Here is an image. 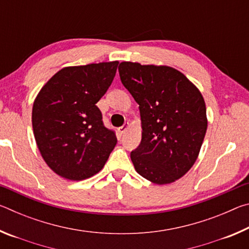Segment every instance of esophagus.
Here are the masks:
<instances>
[{"label":"esophagus","mask_w":249,"mask_h":249,"mask_svg":"<svg viewBox=\"0 0 249 249\" xmlns=\"http://www.w3.org/2000/svg\"><path fill=\"white\" fill-rule=\"evenodd\" d=\"M128 123H125L123 126H121V127L119 128V133L122 135V134H124L126 130H127V128H128Z\"/></svg>","instance_id":"esophagus-1"}]
</instances>
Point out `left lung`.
I'll use <instances>...</instances> for the list:
<instances>
[{"label": "left lung", "mask_w": 249, "mask_h": 249, "mask_svg": "<svg viewBox=\"0 0 249 249\" xmlns=\"http://www.w3.org/2000/svg\"><path fill=\"white\" fill-rule=\"evenodd\" d=\"M119 72L140 105L142 142L130 153L135 170L156 184L175 182L199 156L208 128L203 96L171 67L124 61Z\"/></svg>", "instance_id": "1"}]
</instances>
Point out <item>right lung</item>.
<instances>
[{"label":"right lung","mask_w":249,"mask_h":249,"mask_svg":"<svg viewBox=\"0 0 249 249\" xmlns=\"http://www.w3.org/2000/svg\"><path fill=\"white\" fill-rule=\"evenodd\" d=\"M119 61L66 67L41 88L32 123L41 157L58 176L83 180L102 169L117 142L96 103L115 77Z\"/></svg>","instance_id":"1"}]
</instances>
